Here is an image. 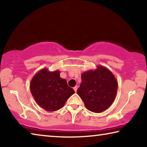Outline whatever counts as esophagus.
<instances>
[{"mask_svg":"<svg viewBox=\"0 0 147 147\" xmlns=\"http://www.w3.org/2000/svg\"><path fill=\"white\" fill-rule=\"evenodd\" d=\"M74 90H75V92H77V90H78V86H75V87H74Z\"/></svg>","mask_w":147,"mask_h":147,"instance_id":"34e87169","label":"esophagus"}]
</instances>
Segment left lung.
Wrapping results in <instances>:
<instances>
[{
  "label": "left lung",
  "mask_w": 147,
  "mask_h": 147,
  "mask_svg": "<svg viewBox=\"0 0 147 147\" xmlns=\"http://www.w3.org/2000/svg\"><path fill=\"white\" fill-rule=\"evenodd\" d=\"M81 83L77 93L86 109L94 113H102L109 108L116 96L118 83L111 72L103 66L81 75Z\"/></svg>",
  "instance_id": "1"
}]
</instances>
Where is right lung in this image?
<instances>
[{
    "mask_svg": "<svg viewBox=\"0 0 147 147\" xmlns=\"http://www.w3.org/2000/svg\"><path fill=\"white\" fill-rule=\"evenodd\" d=\"M30 92L38 105L47 111H55L64 106L66 100L75 93L59 71L41 69L32 78Z\"/></svg>",
    "mask_w": 147,
    "mask_h": 147,
    "instance_id": "1",
    "label": "right lung"
}]
</instances>
